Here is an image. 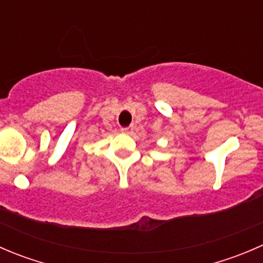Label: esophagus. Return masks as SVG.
I'll use <instances>...</instances> for the list:
<instances>
[{
	"label": "esophagus",
	"mask_w": 263,
	"mask_h": 263,
	"mask_svg": "<svg viewBox=\"0 0 263 263\" xmlns=\"http://www.w3.org/2000/svg\"><path fill=\"white\" fill-rule=\"evenodd\" d=\"M121 132L122 134H132L134 132V128L132 127H123V128H121Z\"/></svg>",
	"instance_id": "obj_1"
}]
</instances>
